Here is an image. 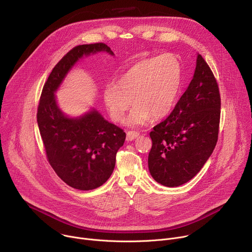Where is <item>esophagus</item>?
I'll list each match as a JSON object with an SVG mask.
<instances>
[{
  "label": "esophagus",
  "instance_id": "34e87169",
  "mask_svg": "<svg viewBox=\"0 0 252 252\" xmlns=\"http://www.w3.org/2000/svg\"><path fill=\"white\" fill-rule=\"evenodd\" d=\"M139 135H140V132L139 131H135V130H128L127 132H126V141H132V140H135L136 138H138L139 137Z\"/></svg>",
  "mask_w": 252,
  "mask_h": 252
}]
</instances>
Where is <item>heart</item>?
Segmentation results:
<instances>
[{
  "mask_svg": "<svg viewBox=\"0 0 252 252\" xmlns=\"http://www.w3.org/2000/svg\"><path fill=\"white\" fill-rule=\"evenodd\" d=\"M181 84V69L177 59L169 54L145 59L133 64L115 84L103 91L104 103L111 119L121 123L132 101L135 106L128 124L144 126L151 119L161 120L176 104Z\"/></svg>",
  "mask_w": 252,
  "mask_h": 252,
  "instance_id": "1",
  "label": "heart"
}]
</instances>
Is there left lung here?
<instances>
[{
	"label": "left lung",
	"mask_w": 252,
	"mask_h": 252,
	"mask_svg": "<svg viewBox=\"0 0 252 252\" xmlns=\"http://www.w3.org/2000/svg\"><path fill=\"white\" fill-rule=\"evenodd\" d=\"M221 96L217 80L197 55L192 80L165 121L150 132L152 177L174 188L193 178L212 155L219 135Z\"/></svg>",
	"instance_id": "1"
}]
</instances>
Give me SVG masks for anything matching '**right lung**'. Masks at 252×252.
I'll return each mask as SVG.
<instances>
[{
  "label": "right lung",
  "instance_id": "1",
  "mask_svg": "<svg viewBox=\"0 0 252 252\" xmlns=\"http://www.w3.org/2000/svg\"><path fill=\"white\" fill-rule=\"evenodd\" d=\"M98 52L114 55L109 46L98 42L75 46L63 57L44 83L36 115L50 166L63 182L80 190L97 189L107 181L126 140V132L96 109L72 119L57 104L55 92L66 74L81 58Z\"/></svg>",
  "mask_w": 252,
  "mask_h": 252
}]
</instances>
